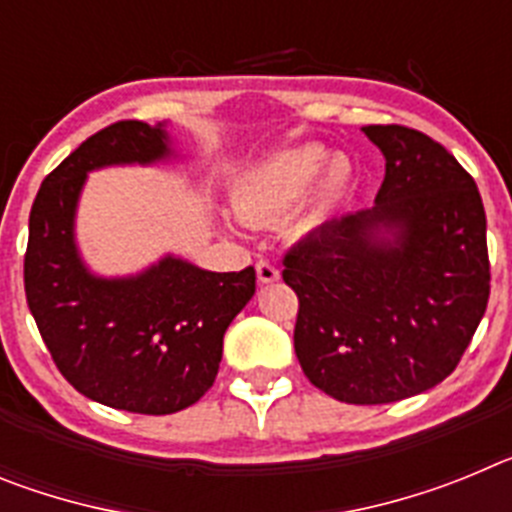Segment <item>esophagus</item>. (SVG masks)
Wrapping results in <instances>:
<instances>
[{
	"mask_svg": "<svg viewBox=\"0 0 512 512\" xmlns=\"http://www.w3.org/2000/svg\"><path fill=\"white\" fill-rule=\"evenodd\" d=\"M256 277H259L261 284H271V282H277L279 279V269L271 261L261 259L256 261Z\"/></svg>",
	"mask_w": 512,
	"mask_h": 512,
	"instance_id": "obj_1",
	"label": "esophagus"
}]
</instances>
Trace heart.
<instances>
[{"label": "heart", "mask_w": 512, "mask_h": 512, "mask_svg": "<svg viewBox=\"0 0 512 512\" xmlns=\"http://www.w3.org/2000/svg\"><path fill=\"white\" fill-rule=\"evenodd\" d=\"M325 151L320 146H300L271 156L261 166L248 171L235 187V210L248 223H271L287 215L302 200L306 187L320 168L310 193H307L302 210L297 212V230H310L328 220L346 200L354 171L346 158H330L323 166Z\"/></svg>", "instance_id": "1"}]
</instances>
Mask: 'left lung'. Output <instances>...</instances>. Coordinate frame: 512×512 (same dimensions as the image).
I'll return each mask as SVG.
<instances>
[{
  "label": "left lung",
  "instance_id": "left-lung-1",
  "mask_svg": "<svg viewBox=\"0 0 512 512\" xmlns=\"http://www.w3.org/2000/svg\"><path fill=\"white\" fill-rule=\"evenodd\" d=\"M364 133L387 158L377 205L307 235L282 279L300 302L305 377L341 402L384 405L454 372L487 310L490 256L477 184L441 143L405 125Z\"/></svg>",
  "mask_w": 512,
  "mask_h": 512
}]
</instances>
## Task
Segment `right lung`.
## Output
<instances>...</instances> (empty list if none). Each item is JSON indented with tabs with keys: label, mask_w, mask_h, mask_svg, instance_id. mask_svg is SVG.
Wrapping results in <instances>:
<instances>
[{
	"label": "right lung",
	"mask_w": 512,
	"mask_h": 512,
	"mask_svg": "<svg viewBox=\"0 0 512 512\" xmlns=\"http://www.w3.org/2000/svg\"><path fill=\"white\" fill-rule=\"evenodd\" d=\"M166 133L117 120L45 176L30 210L25 297L53 364L107 408L169 415L212 387L223 336L256 292V271H202L164 259L135 279L87 274L74 246V207L87 171L169 156Z\"/></svg>",
	"instance_id": "1"
}]
</instances>
